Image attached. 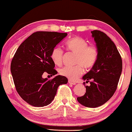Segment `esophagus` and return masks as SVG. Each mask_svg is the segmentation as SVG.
<instances>
[{
  "mask_svg": "<svg viewBox=\"0 0 132 132\" xmlns=\"http://www.w3.org/2000/svg\"><path fill=\"white\" fill-rule=\"evenodd\" d=\"M69 83H70V84H72V85H75L76 84V82H75V81H73L72 80H69Z\"/></svg>",
  "mask_w": 132,
  "mask_h": 132,
  "instance_id": "esophagus-1",
  "label": "esophagus"
}]
</instances>
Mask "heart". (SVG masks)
I'll list each match as a JSON object with an SVG mask.
<instances>
[{
	"label": "heart",
	"mask_w": 132,
	"mask_h": 132,
	"mask_svg": "<svg viewBox=\"0 0 132 132\" xmlns=\"http://www.w3.org/2000/svg\"><path fill=\"white\" fill-rule=\"evenodd\" d=\"M68 49L76 53V66H66L60 68L59 73L70 79H75L83 73V67L86 69L92 68L98 57V49L96 46L88 45V43L80 37H74L66 42ZM63 51L59 46L52 50L51 57L54 63L60 65L62 62Z\"/></svg>",
	"instance_id": "obj_1"
}]
</instances>
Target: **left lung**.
I'll use <instances>...</instances> for the list:
<instances>
[{
    "instance_id": "left-lung-1",
    "label": "left lung",
    "mask_w": 132,
    "mask_h": 132,
    "mask_svg": "<svg viewBox=\"0 0 132 132\" xmlns=\"http://www.w3.org/2000/svg\"><path fill=\"white\" fill-rule=\"evenodd\" d=\"M91 33L98 57L91 70L82 77L83 80L93 81L86 86L85 95L77 100L86 107L93 108L103 105L113 95L122 73V60L116 45L105 33L99 30Z\"/></svg>"
}]
</instances>
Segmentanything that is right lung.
<instances>
[{
  "mask_svg": "<svg viewBox=\"0 0 132 132\" xmlns=\"http://www.w3.org/2000/svg\"><path fill=\"white\" fill-rule=\"evenodd\" d=\"M66 33L37 32L29 36L18 47L10 65L16 89L25 102L35 107L52 103L59 86L68 80L61 75L52 80L43 74L55 75V64L51 55L52 50L64 37Z\"/></svg>",
  "mask_w": 132,
  "mask_h": 132,
  "instance_id": "obj_1",
  "label": "right lung"
}]
</instances>
